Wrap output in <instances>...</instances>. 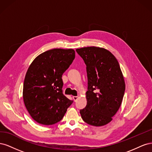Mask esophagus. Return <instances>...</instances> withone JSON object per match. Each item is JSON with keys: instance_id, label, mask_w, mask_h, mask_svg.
Segmentation results:
<instances>
[{"instance_id": "esophagus-1", "label": "esophagus", "mask_w": 152, "mask_h": 152, "mask_svg": "<svg viewBox=\"0 0 152 152\" xmlns=\"http://www.w3.org/2000/svg\"><path fill=\"white\" fill-rule=\"evenodd\" d=\"M78 96H73V100L75 101V102H76V101L77 100V99H78Z\"/></svg>"}]
</instances>
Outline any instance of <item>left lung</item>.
Wrapping results in <instances>:
<instances>
[{"label": "left lung", "instance_id": "8db88e82", "mask_svg": "<svg viewBox=\"0 0 152 152\" xmlns=\"http://www.w3.org/2000/svg\"><path fill=\"white\" fill-rule=\"evenodd\" d=\"M86 65L87 105L80 113L83 121L93 126H103L112 121L120 108L126 85L120 65L109 50L98 47L76 49Z\"/></svg>", "mask_w": 152, "mask_h": 152}]
</instances>
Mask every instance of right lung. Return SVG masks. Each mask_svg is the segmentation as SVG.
Here are the masks:
<instances>
[{
  "label": "right lung",
  "mask_w": 152,
  "mask_h": 152,
  "mask_svg": "<svg viewBox=\"0 0 152 152\" xmlns=\"http://www.w3.org/2000/svg\"><path fill=\"white\" fill-rule=\"evenodd\" d=\"M72 49H53L40 54L26 72L23 98L37 122L53 125L60 121L73 103L63 94L61 79L75 56Z\"/></svg>",
  "instance_id": "add662e5"
}]
</instances>
